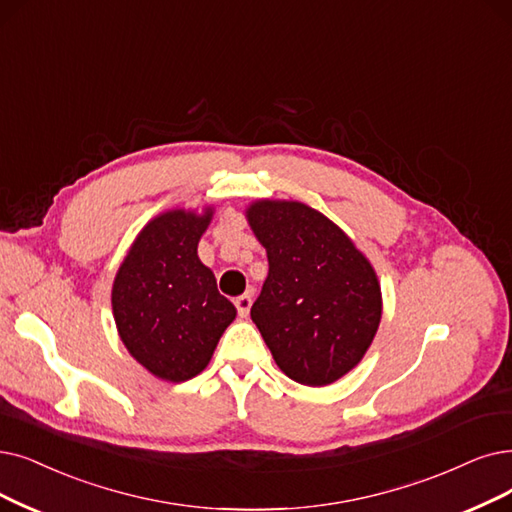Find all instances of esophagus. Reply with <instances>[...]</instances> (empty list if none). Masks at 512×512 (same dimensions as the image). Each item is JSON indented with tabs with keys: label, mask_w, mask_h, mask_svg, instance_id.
<instances>
[{
	"label": "esophagus",
	"mask_w": 512,
	"mask_h": 512,
	"mask_svg": "<svg viewBox=\"0 0 512 512\" xmlns=\"http://www.w3.org/2000/svg\"><path fill=\"white\" fill-rule=\"evenodd\" d=\"M235 309H237L239 317H248V315H250V309H252V298H250L248 294L237 296V298H235Z\"/></svg>",
	"instance_id": "esophagus-1"
}]
</instances>
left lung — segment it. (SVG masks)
<instances>
[{
  "label": "left lung",
  "mask_w": 512,
  "mask_h": 512,
  "mask_svg": "<svg viewBox=\"0 0 512 512\" xmlns=\"http://www.w3.org/2000/svg\"><path fill=\"white\" fill-rule=\"evenodd\" d=\"M269 258L252 321L279 370L306 386L342 378L378 332L382 294L355 243L300 201L260 199L245 212Z\"/></svg>",
  "instance_id": "left-lung-1"
}]
</instances>
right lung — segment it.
<instances>
[{
  "instance_id": "1",
  "label": "right lung",
  "mask_w": 512,
  "mask_h": 512,
  "mask_svg": "<svg viewBox=\"0 0 512 512\" xmlns=\"http://www.w3.org/2000/svg\"><path fill=\"white\" fill-rule=\"evenodd\" d=\"M210 220L212 208L159 214L138 233L113 281L121 342L140 365L168 382L197 376L237 315L197 256Z\"/></svg>"
}]
</instances>
